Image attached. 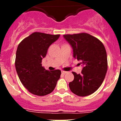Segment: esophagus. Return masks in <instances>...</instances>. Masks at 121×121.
I'll return each mask as SVG.
<instances>
[{"label": "esophagus", "instance_id": "1", "mask_svg": "<svg viewBox=\"0 0 121 121\" xmlns=\"http://www.w3.org/2000/svg\"><path fill=\"white\" fill-rule=\"evenodd\" d=\"M61 73L63 74H66V73H67V71H62Z\"/></svg>", "mask_w": 121, "mask_h": 121}]
</instances>
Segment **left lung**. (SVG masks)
<instances>
[{"label": "left lung", "instance_id": "obj_1", "mask_svg": "<svg viewBox=\"0 0 121 121\" xmlns=\"http://www.w3.org/2000/svg\"><path fill=\"white\" fill-rule=\"evenodd\" d=\"M63 36L73 47L74 58L84 65L81 74L72 72L74 78L69 83L70 90L80 97L92 94L105 77L108 69L105 48L99 39L86 33Z\"/></svg>", "mask_w": 121, "mask_h": 121}]
</instances>
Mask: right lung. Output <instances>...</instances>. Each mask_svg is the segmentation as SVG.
<instances>
[{
	"mask_svg": "<svg viewBox=\"0 0 121 121\" xmlns=\"http://www.w3.org/2000/svg\"><path fill=\"white\" fill-rule=\"evenodd\" d=\"M60 35L35 32L24 39L17 47L15 67L20 81L29 92L44 96L53 92L60 78V69L48 71L41 62L47 50Z\"/></svg>",
	"mask_w": 121,
	"mask_h": 121,
	"instance_id": "obj_1",
	"label": "right lung"
}]
</instances>
